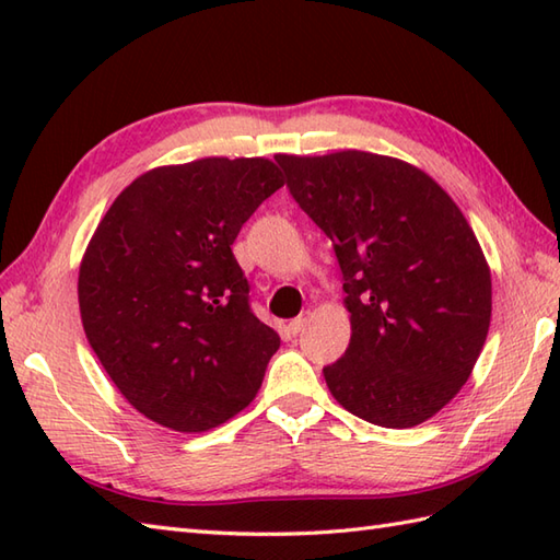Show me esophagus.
I'll list each match as a JSON object with an SVG mask.
<instances>
[{
    "instance_id": "1",
    "label": "esophagus",
    "mask_w": 560,
    "mask_h": 560,
    "mask_svg": "<svg viewBox=\"0 0 560 560\" xmlns=\"http://www.w3.org/2000/svg\"><path fill=\"white\" fill-rule=\"evenodd\" d=\"M305 323H307V313H305V315H299L295 319H291V323H289V331H291V335L295 337V335H299V331H303Z\"/></svg>"
}]
</instances>
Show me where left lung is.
<instances>
[{"label":"left lung","instance_id":"8db88e82","mask_svg":"<svg viewBox=\"0 0 560 560\" xmlns=\"http://www.w3.org/2000/svg\"><path fill=\"white\" fill-rule=\"evenodd\" d=\"M293 199L335 243L351 341L325 380L383 428L431 419L467 383L491 325V269L431 175L371 151L279 153Z\"/></svg>","mask_w":560,"mask_h":560}]
</instances>
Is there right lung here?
<instances>
[{"label":"right lung","mask_w":560,"mask_h":560,"mask_svg":"<svg viewBox=\"0 0 560 560\" xmlns=\"http://www.w3.org/2000/svg\"><path fill=\"white\" fill-rule=\"evenodd\" d=\"M269 159L209 156L129 183L79 267L83 331L147 419L205 433L255 399L279 335L253 315L233 241L283 187Z\"/></svg>","instance_id":"add662e5"}]
</instances>
